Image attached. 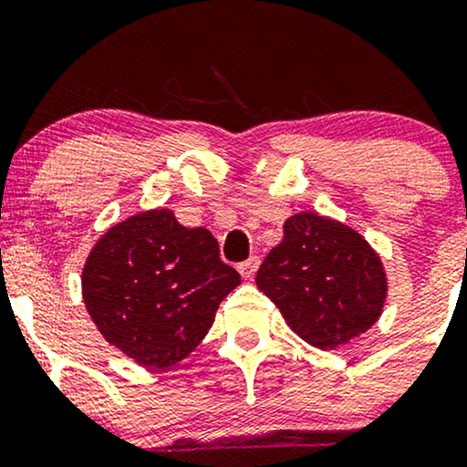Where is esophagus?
Here are the masks:
<instances>
[{"label": "esophagus", "instance_id": "34e87169", "mask_svg": "<svg viewBox=\"0 0 467 467\" xmlns=\"http://www.w3.org/2000/svg\"><path fill=\"white\" fill-rule=\"evenodd\" d=\"M259 265H261L259 256H250L248 261H244V264L237 265V270H239V275L244 276V278H252V276L256 275V270H259Z\"/></svg>", "mask_w": 467, "mask_h": 467}]
</instances>
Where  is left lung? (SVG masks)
I'll return each mask as SVG.
<instances>
[{
  "label": "left lung",
  "mask_w": 467,
  "mask_h": 467,
  "mask_svg": "<svg viewBox=\"0 0 467 467\" xmlns=\"http://www.w3.org/2000/svg\"><path fill=\"white\" fill-rule=\"evenodd\" d=\"M285 237L256 272V285L309 345L336 349L382 312L387 275L356 230L316 213L285 222Z\"/></svg>",
  "instance_id": "1"
}]
</instances>
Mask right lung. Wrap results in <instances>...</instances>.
<instances>
[{
    "instance_id": "obj_1",
    "label": "right lung",
    "mask_w": 467,
    "mask_h": 467,
    "mask_svg": "<svg viewBox=\"0 0 467 467\" xmlns=\"http://www.w3.org/2000/svg\"><path fill=\"white\" fill-rule=\"evenodd\" d=\"M239 283L211 230L184 228L160 208L100 237L83 267V301L109 345L142 367L166 368L200 345Z\"/></svg>"
}]
</instances>
